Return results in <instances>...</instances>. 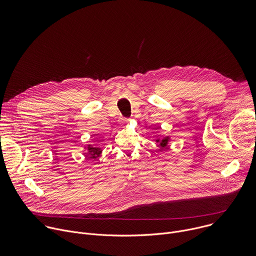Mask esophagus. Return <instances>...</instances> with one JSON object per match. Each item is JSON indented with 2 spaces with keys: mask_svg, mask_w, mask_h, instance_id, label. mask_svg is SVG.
<instances>
[{
  "mask_svg": "<svg viewBox=\"0 0 256 256\" xmlns=\"http://www.w3.org/2000/svg\"><path fill=\"white\" fill-rule=\"evenodd\" d=\"M130 120H124V124H128Z\"/></svg>",
  "mask_w": 256,
  "mask_h": 256,
  "instance_id": "34e87169",
  "label": "esophagus"
}]
</instances>
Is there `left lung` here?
I'll return each mask as SVG.
<instances>
[{
    "mask_svg": "<svg viewBox=\"0 0 256 256\" xmlns=\"http://www.w3.org/2000/svg\"><path fill=\"white\" fill-rule=\"evenodd\" d=\"M157 128H156V130ZM154 140L157 142L159 151H163L165 148L169 147V142H170L171 138H170V136H165L162 138H156Z\"/></svg>",
    "mask_w": 256,
    "mask_h": 256,
    "instance_id": "8db88e82",
    "label": "left lung"
}]
</instances>
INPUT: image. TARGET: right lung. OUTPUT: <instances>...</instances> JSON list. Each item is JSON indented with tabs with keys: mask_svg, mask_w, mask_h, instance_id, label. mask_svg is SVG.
<instances>
[{
	"mask_svg": "<svg viewBox=\"0 0 256 256\" xmlns=\"http://www.w3.org/2000/svg\"><path fill=\"white\" fill-rule=\"evenodd\" d=\"M84 151H86L87 156H89L91 159L97 160L99 156L102 154V149L99 146H94L92 144H88L84 147Z\"/></svg>",
	"mask_w": 256,
	"mask_h": 256,
	"instance_id": "obj_1",
	"label": "right lung"
}]
</instances>
